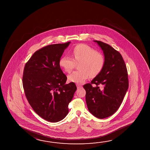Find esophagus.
Wrapping results in <instances>:
<instances>
[{
  "label": "esophagus",
  "mask_w": 150,
  "mask_h": 150,
  "mask_svg": "<svg viewBox=\"0 0 150 150\" xmlns=\"http://www.w3.org/2000/svg\"><path fill=\"white\" fill-rule=\"evenodd\" d=\"M76 86H77V88L78 89L81 88L82 87V86L81 85H79V84H77Z\"/></svg>",
  "instance_id": "esophagus-1"
}]
</instances>
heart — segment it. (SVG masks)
Instances as JSON below:
<instances>
[{"label": "heart", "instance_id": "obj_1", "mask_svg": "<svg viewBox=\"0 0 150 150\" xmlns=\"http://www.w3.org/2000/svg\"><path fill=\"white\" fill-rule=\"evenodd\" d=\"M73 59L63 56L59 59V65L68 73H71L75 66V63L81 62L80 70L73 72L68 76L69 81L81 84L89 76L94 77L100 73L105 65L103 55L93 47L85 44H80L74 47L71 51Z\"/></svg>", "mask_w": 150, "mask_h": 150}]
</instances>
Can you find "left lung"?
Instances as JSON below:
<instances>
[{
    "label": "left lung",
    "mask_w": 150,
    "mask_h": 150,
    "mask_svg": "<svg viewBox=\"0 0 150 150\" xmlns=\"http://www.w3.org/2000/svg\"><path fill=\"white\" fill-rule=\"evenodd\" d=\"M103 51L105 65L100 73L91 83L83 87L86 91V101L88 110L99 119L112 115L118 110L129 87L128 71L120 53L105 43L94 40ZM96 84V87L91 85ZM102 84L103 90L98 85Z\"/></svg>",
    "instance_id": "left-lung-1"
}]
</instances>
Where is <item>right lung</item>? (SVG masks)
<instances>
[{"label": "right lung", "mask_w": 150, "mask_h": 150, "mask_svg": "<svg viewBox=\"0 0 150 150\" xmlns=\"http://www.w3.org/2000/svg\"><path fill=\"white\" fill-rule=\"evenodd\" d=\"M70 43L51 44L38 50L23 70L22 83L29 103L38 115L51 122L67 116L69 103L77 89L73 82L65 83L67 76L59 65Z\"/></svg>", "instance_id": "obj_1"}]
</instances>
